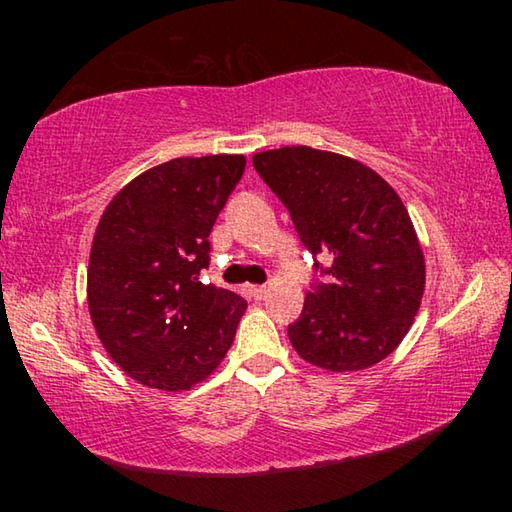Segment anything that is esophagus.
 <instances>
[{
  "instance_id": "34e87169",
  "label": "esophagus",
  "mask_w": 512,
  "mask_h": 512,
  "mask_svg": "<svg viewBox=\"0 0 512 512\" xmlns=\"http://www.w3.org/2000/svg\"><path fill=\"white\" fill-rule=\"evenodd\" d=\"M246 293L253 300H264L268 296V289L266 287H257V284H250V287H246Z\"/></svg>"
}]
</instances>
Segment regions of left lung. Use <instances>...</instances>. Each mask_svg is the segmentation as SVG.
<instances>
[{"instance_id":"1","label":"left lung","mask_w":512,"mask_h":512,"mask_svg":"<svg viewBox=\"0 0 512 512\" xmlns=\"http://www.w3.org/2000/svg\"><path fill=\"white\" fill-rule=\"evenodd\" d=\"M253 164L302 244L329 259V284L309 293L289 325L300 359L327 372L384 361L409 334L427 280L402 198L363 162L311 146L255 153Z\"/></svg>"}]
</instances>
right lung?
<instances>
[{"label":"right lung","mask_w":512,"mask_h":512,"mask_svg":"<svg viewBox=\"0 0 512 512\" xmlns=\"http://www.w3.org/2000/svg\"><path fill=\"white\" fill-rule=\"evenodd\" d=\"M246 155L173 158L112 196L94 230L88 309L110 359L155 391L183 393L214 375L246 300L201 282L216 216Z\"/></svg>","instance_id":"add662e5"}]
</instances>
